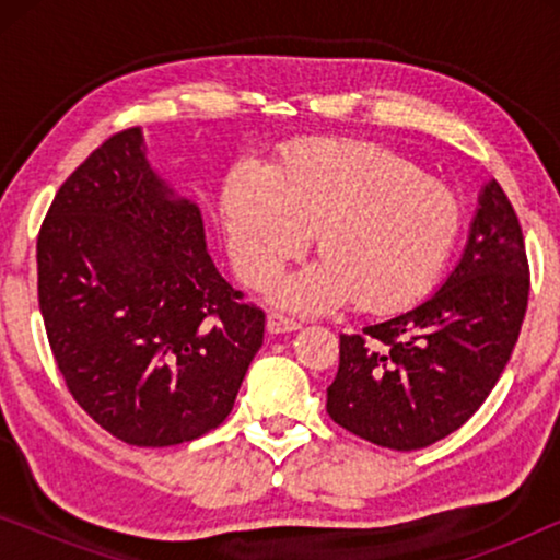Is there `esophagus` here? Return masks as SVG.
Here are the masks:
<instances>
[{"mask_svg": "<svg viewBox=\"0 0 560 560\" xmlns=\"http://www.w3.org/2000/svg\"><path fill=\"white\" fill-rule=\"evenodd\" d=\"M298 328H301V320L282 316V313H270L267 316V331L270 334H290L298 331Z\"/></svg>", "mask_w": 560, "mask_h": 560, "instance_id": "esophagus-1", "label": "esophagus"}]
</instances>
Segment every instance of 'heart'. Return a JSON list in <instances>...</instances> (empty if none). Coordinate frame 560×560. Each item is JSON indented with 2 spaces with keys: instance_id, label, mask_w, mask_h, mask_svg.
I'll use <instances>...</instances> for the list:
<instances>
[{
  "instance_id": "obj_1",
  "label": "heart",
  "mask_w": 560,
  "mask_h": 560,
  "mask_svg": "<svg viewBox=\"0 0 560 560\" xmlns=\"http://www.w3.org/2000/svg\"><path fill=\"white\" fill-rule=\"evenodd\" d=\"M234 267L265 285L301 257L318 232L324 259L290 275L272 301L326 313L357 298L364 311H400L441 278L462 232L446 183L374 142L308 140L272 171L244 163L221 190Z\"/></svg>"
}]
</instances>
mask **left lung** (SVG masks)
Masks as SVG:
<instances>
[{
    "mask_svg": "<svg viewBox=\"0 0 560 560\" xmlns=\"http://www.w3.org/2000/svg\"><path fill=\"white\" fill-rule=\"evenodd\" d=\"M530 272L523 229L497 180L479 190L464 255L410 311L341 334L326 410L359 439L416 451L481 408L523 326Z\"/></svg>",
    "mask_w": 560,
    "mask_h": 560,
    "instance_id": "left-lung-1",
    "label": "left lung"
}]
</instances>
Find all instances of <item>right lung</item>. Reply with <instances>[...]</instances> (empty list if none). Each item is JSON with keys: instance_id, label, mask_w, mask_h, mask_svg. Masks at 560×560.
<instances>
[{"instance_id": "obj_1", "label": "right lung", "mask_w": 560, "mask_h": 560, "mask_svg": "<svg viewBox=\"0 0 560 560\" xmlns=\"http://www.w3.org/2000/svg\"><path fill=\"white\" fill-rule=\"evenodd\" d=\"M37 298L73 400L129 446L224 423L265 336V313L213 265L198 203L152 171L140 127L109 137L52 198Z\"/></svg>"}]
</instances>
